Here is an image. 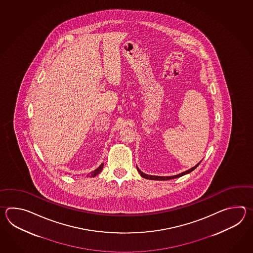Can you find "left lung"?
Masks as SVG:
<instances>
[{"instance_id":"obj_1","label":"left lung","mask_w":253,"mask_h":253,"mask_svg":"<svg viewBox=\"0 0 253 253\" xmlns=\"http://www.w3.org/2000/svg\"><path fill=\"white\" fill-rule=\"evenodd\" d=\"M201 162L198 163L196 166H194V167H192V168L188 169L187 171H184V172H181V173H178L176 175H172V176H157V175H149V174H146L145 172H142L138 167H136V168H137V171L139 172L140 175H141L142 177L145 178V179H149V180H157V181H158V180H159V181H167V180H171V179H174V178L181 177V176H183V175L187 174L189 172H193L194 169L199 166L200 164H201Z\"/></svg>"}]
</instances>
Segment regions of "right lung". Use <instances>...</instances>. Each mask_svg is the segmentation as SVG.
<instances>
[{
	"instance_id": "obj_1",
	"label": "right lung",
	"mask_w": 253,
	"mask_h": 253,
	"mask_svg": "<svg viewBox=\"0 0 253 253\" xmlns=\"http://www.w3.org/2000/svg\"><path fill=\"white\" fill-rule=\"evenodd\" d=\"M103 167H104V164H101L99 167H97V169H95L94 171H92V172H89L86 176H88V177H95L96 175H97L99 172H101V170L103 169Z\"/></svg>"
}]
</instances>
